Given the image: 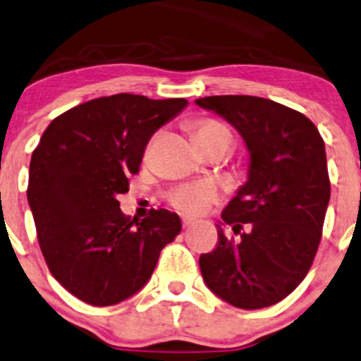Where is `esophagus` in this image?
<instances>
[{
  "instance_id": "obj_1",
  "label": "esophagus",
  "mask_w": 361,
  "mask_h": 361,
  "mask_svg": "<svg viewBox=\"0 0 361 361\" xmlns=\"http://www.w3.org/2000/svg\"><path fill=\"white\" fill-rule=\"evenodd\" d=\"M191 223H193V220H191V218H188V216H181V225H183L185 228L190 226Z\"/></svg>"
}]
</instances>
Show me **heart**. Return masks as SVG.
Segmentation results:
<instances>
[{"instance_id": "b5f03b06", "label": "heart", "mask_w": 361, "mask_h": 361, "mask_svg": "<svg viewBox=\"0 0 361 361\" xmlns=\"http://www.w3.org/2000/svg\"><path fill=\"white\" fill-rule=\"evenodd\" d=\"M220 133H230L223 123L216 120H208V118L207 120L196 121V140L208 138V136H214ZM216 198V185L209 183V181H193V183L180 185L168 193V202H170L175 208L180 209V212L188 214L203 213Z\"/></svg>"}]
</instances>
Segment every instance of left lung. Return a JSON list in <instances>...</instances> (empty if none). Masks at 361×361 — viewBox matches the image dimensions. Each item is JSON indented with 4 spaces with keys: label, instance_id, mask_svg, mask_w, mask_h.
Masks as SVG:
<instances>
[{
    "label": "left lung",
    "instance_id": "1",
    "mask_svg": "<svg viewBox=\"0 0 361 361\" xmlns=\"http://www.w3.org/2000/svg\"><path fill=\"white\" fill-rule=\"evenodd\" d=\"M196 104L231 123L252 159L248 181L221 213L240 240L216 225L218 243L200 257V270L233 307H271L303 281L320 245L330 202L325 141L303 113L271 99L221 94Z\"/></svg>",
    "mask_w": 361,
    "mask_h": 361
}]
</instances>
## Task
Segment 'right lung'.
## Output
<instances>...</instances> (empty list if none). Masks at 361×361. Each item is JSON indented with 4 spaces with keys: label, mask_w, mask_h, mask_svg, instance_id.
Returning a JSON list of instances; mask_svg holds the SVG:
<instances>
[{
    "label": "right lung",
    "mask_w": 361,
    "mask_h": 361,
    "mask_svg": "<svg viewBox=\"0 0 361 361\" xmlns=\"http://www.w3.org/2000/svg\"><path fill=\"white\" fill-rule=\"evenodd\" d=\"M186 103L131 93L90 99L54 118L35 148L28 203L41 253L81 302L109 307L135 295L180 233L176 213L149 209L136 220L116 198L140 171L154 131Z\"/></svg>",
    "instance_id": "right-lung-1"
}]
</instances>
